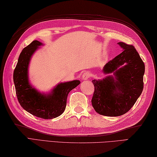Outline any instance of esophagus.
<instances>
[{"label": "esophagus", "instance_id": "obj_1", "mask_svg": "<svg viewBox=\"0 0 157 157\" xmlns=\"http://www.w3.org/2000/svg\"><path fill=\"white\" fill-rule=\"evenodd\" d=\"M91 76V73L88 71H86L82 74V79L83 80H86L88 79L89 78H90Z\"/></svg>", "mask_w": 157, "mask_h": 157}]
</instances>
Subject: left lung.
Segmentation results:
<instances>
[{"label": "left lung", "instance_id": "obj_1", "mask_svg": "<svg viewBox=\"0 0 157 157\" xmlns=\"http://www.w3.org/2000/svg\"><path fill=\"white\" fill-rule=\"evenodd\" d=\"M123 52L109 61L103 68L102 79H94L92 105L98 114L117 117L129 111L144 88V63L133 45L119 42Z\"/></svg>", "mask_w": 157, "mask_h": 157}]
</instances>
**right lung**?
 Instances as JSON below:
<instances>
[{
  "label": "right lung",
  "mask_w": 157,
  "mask_h": 157,
  "mask_svg": "<svg viewBox=\"0 0 157 157\" xmlns=\"http://www.w3.org/2000/svg\"><path fill=\"white\" fill-rule=\"evenodd\" d=\"M41 45L40 42L34 40L23 49L13 72V82L17 97L23 109L38 117L51 119L64 112L68 94L80 82L60 83L48 94H42L33 88L29 82L28 66L32 55Z\"/></svg>",
  "instance_id": "right-lung-1"
}]
</instances>
